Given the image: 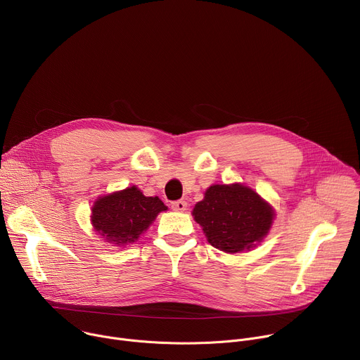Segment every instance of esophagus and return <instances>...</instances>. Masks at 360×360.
<instances>
[{"label": "esophagus", "mask_w": 360, "mask_h": 360, "mask_svg": "<svg viewBox=\"0 0 360 360\" xmlns=\"http://www.w3.org/2000/svg\"><path fill=\"white\" fill-rule=\"evenodd\" d=\"M186 208H188V203L185 200H182V199L172 202V210L176 211V212H185Z\"/></svg>", "instance_id": "obj_1"}]
</instances>
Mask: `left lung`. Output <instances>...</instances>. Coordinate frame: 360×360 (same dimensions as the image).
I'll return each instance as SVG.
<instances>
[{"label": "left lung", "mask_w": 360, "mask_h": 360, "mask_svg": "<svg viewBox=\"0 0 360 360\" xmlns=\"http://www.w3.org/2000/svg\"><path fill=\"white\" fill-rule=\"evenodd\" d=\"M192 217L214 248L233 255L264 240L272 228L275 210L249 186L215 184L205 191Z\"/></svg>", "instance_id": "1"}]
</instances>
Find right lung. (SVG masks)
<instances>
[{"label":"right lung","instance_id":"right-lung-1","mask_svg":"<svg viewBox=\"0 0 360 360\" xmlns=\"http://www.w3.org/2000/svg\"><path fill=\"white\" fill-rule=\"evenodd\" d=\"M168 207L158 196H145L135 185L99 196L91 208L94 231L112 246L125 248L138 240Z\"/></svg>","mask_w":360,"mask_h":360}]
</instances>
